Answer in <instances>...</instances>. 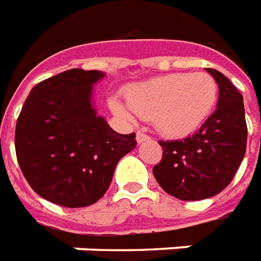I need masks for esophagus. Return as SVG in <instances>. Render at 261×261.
<instances>
[{
    "label": "esophagus",
    "instance_id": "34e87169",
    "mask_svg": "<svg viewBox=\"0 0 261 261\" xmlns=\"http://www.w3.org/2000/svg\"><path fill=\"white\" fill-rule=\"evenodd\" d=\"M149 141H150V138H149L146 134H143V132H138V134H136V142H138V143H145V142Z\"/></svg>",
    "mask_w": 261,
    "mask_h": 261
}]
</instances>
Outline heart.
Segmentation results:
<instances>
[{
    "label": "heart",
    "mask_w": 261,
    "mask_h": 261,
    "mask_svg": "<svg viewBox=\"0 0 261 261\" xmlns=\"http://www.w3.org/2000/svg\"><path fill=\"white\" fill-rule=\"evenodd\" d=\"M219 96L215 78L206 72H175L138 82L125 91L126 102L112 96L109 105L122 119L138 115L152 119L154 127L169 138L196 132L213 112Z\"/></svg>",
    "instance_id": "heart-1"
}]
</instances>
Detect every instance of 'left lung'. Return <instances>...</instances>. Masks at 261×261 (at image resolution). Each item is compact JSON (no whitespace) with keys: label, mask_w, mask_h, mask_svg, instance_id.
<instances>
[{"label":"left lung","mask_w":261,"mask_h":261,"mask_svg":"<svg viewBox=\"0 0 261 261\" xmlns=\"http://www.w3.org/2000/svg\"><path fill=\"white\" fill-rule=\"evenodd\" d=\"M219 86L216 111L192 136L159 142L163 148L153 176L180 200H202L220 193L236 175L247 143L243 95L216 69L206 68Z\"/></svg>","instance_id":"left-lung-1"}]
</instances>
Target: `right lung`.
<instances>
[{
  "label": "right lung",
  "mask_w": 261,
  "mask_h": 261,
  "mask_svg": "<svg viewBox=\"0 0 261 261\" xmlns=\"http://www.w3.org/2000/svg\"><path fill=\"white\" fill-rule=\"evenodd\" d=\"M107 75L69 69L31 89L15 127V152L27 182L41 197L65 207L98 202L118 162L136 146L96 112L93 86Z\"/></svg>",
  "instance_id": "add662e5"
}]
</instances>
